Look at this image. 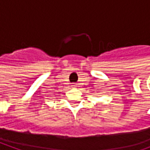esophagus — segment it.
<instances>
[{
  "label": "esophagus",
  "instance_id": "1",
  "mask_svg": "<svg viewBox=\"0 0 150 150\" xmlns=\"http://www.w3.org/2000/svg\"><path fill=\"white\" fill-rule=\"evenodd\" d=\"M71 86L72 87H77V84H76V83H72Z\"/></svg>",
  "mask_w": 150,
  "mask_h": 150
}]
</instances>
